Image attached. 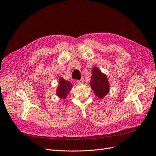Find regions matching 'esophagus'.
Instances as JSON below:
<instances>
[{
	"label": "esophagus",
	"instance_id": "1",
	"mask_svg": "<svg viewBox=\"0 0 156 156\" xmlns=\"http://www.w3.org/2000/svg\"><path fill=\"white\" fill-rule=\"evenodd\" d=\"M83 82H84V79H81V80H80V81H77V84H81V83H83Z\"/></svg>",
	"mask_w": 156,
	"mask_h": 156
}]
</instances>
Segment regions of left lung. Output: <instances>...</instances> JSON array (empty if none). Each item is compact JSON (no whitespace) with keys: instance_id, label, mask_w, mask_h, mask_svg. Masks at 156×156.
<instances>
[{"instance_id":"left-lung-1","label":"left lung","mask_w":156,"mask_h":156,"mask_svg":"<svg viewBox=\"0 0 156 156\" xmlns=\"http://www.w3.org/2000/svg\"><path fill=\"white\" fill-rule=\"evenodd\" d=\"M90 86L96 96L100 99L104 98L109 93L110 89L107 75L95 66L92 69Z\"/></svg>"}]
</instances>
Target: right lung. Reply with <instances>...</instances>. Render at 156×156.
<instances>
[{
  "instance_id": "add662e5",
  "label": "right lung",
  "mask_w": 156,
  "mask_h": 156,
  "mask_svg": "<svg viewBox=\"0 0 156 156\" xmlns=\"http://www.w3.org/2000/svg\"><path fill=\"white\" fill-rule=\"evenodd\" d=\"M73 85L69 81L60 77L58 80V85L56 90L57 96L62 100L66 99Z\"/></svg>"
}]
</instances>
